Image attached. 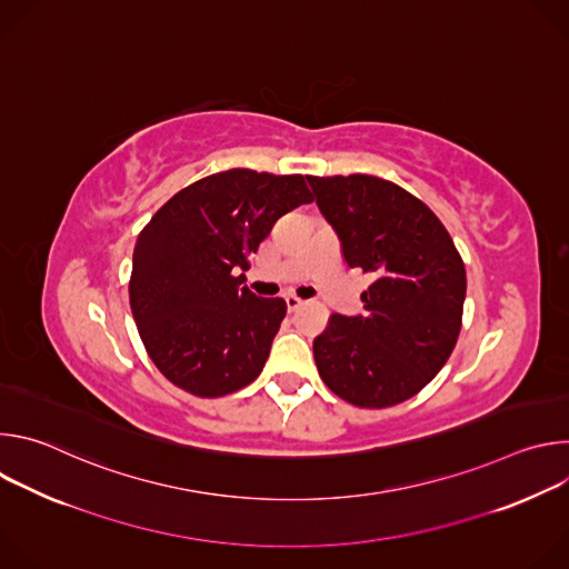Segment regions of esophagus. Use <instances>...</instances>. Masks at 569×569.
Returning <instances> with one entry per match:
<instances>
[{
  "mask_svg": "<svg viewBox=\"0 0 569 569\" xmlns=\"http://www.w3.org/2000/svg\"><path fill=\"white\" fill-rule=\"evenodd\" d=\"M286 306H288L290 312H295V310H299V308L303 306V299H299V297H295V295H288V297H286Z\"/></svg>",
  "mask_w": 569,
  "mask_h": 569,
  "instance_id": "esophagus-1",
  "label": "esophagus"
}]
</instances>
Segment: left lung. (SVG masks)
Masks as SVG:
<instances>
[{"label": "left lung", "mask_w": 569, "mask_h": 569, "mask_svg": "<svg viewBox=\"0 0 569 569\" xmlns=\"http://www.w3.org/2000/svg\"><path fill=\"white\" fill-rule=\"evenodd\" d=\"M349 268L373 277L362 315H331L315 338L327 387L358 408L419 393L448 362L466 299V268L441 220L419 198L373 176H308Z\"/></svg>", "instance_id": "obj_1"}]
</instances>
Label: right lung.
Segmentation results:
<instances>
[{"label": "right lung", "mask_w": 569, "mask_h": 569, "mask_svg": "<svg viewBox=\"0 0 569 569\" xmlns=\"http://www.w3.org/2000/svg\"><path fill=\"white\" fill-rule=\"evenodd\" d=\"M308 202L303 176L231 169L189 184L143 227L130 308L150 360L173 385L218 398L259 378L286 301L257 297L238 272L274 222Z\"/></svg>", "instance_id": "1"}]
</instances>
